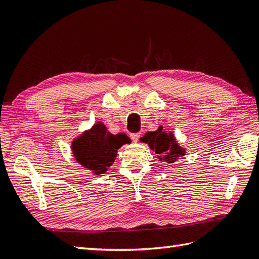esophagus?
Segmentation results:
<instances>
[{
    "label": "esophagus",
    "mask_w": 259,
    "mask_h": 259,
    "mask_svg": "<svg viewBox=\"0 0 259 259\" xmlns=\"http://www.w3.org/2000/svg\"><path fill=\"white\" fill-rule=\"evenodd\" d=\"M130 138L132 139V141L134 142H137L139 140V138H140V134H130Z\"/></svg>",
    "instance_id": "34e87169"
}]
</instances>
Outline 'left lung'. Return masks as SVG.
I'll use <instances>...</instances> for the list:
<instances>
[{"instance_id":"left-lung-1","label":"left lung","mask_w":259,"mask_h":259,"mask_svg":"<svg viewBox=\"0 0 259 259\" xmlns=\"http://www.w3.org/2000/svg\"><path fill=\"white\" fill-rule=\"evenodd\" d=\"M141 140L145 143H149L150 149H153L155 153L163 156V160L173 163L176 161V157L185 154V150L178 147L174 136L171 134L164 132L163 128L160 127L157 131L149 132Z\"/></svg>"}]
</instances>
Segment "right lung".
Returning <instances> with one entry per match:
<instances>
[{"label":"right lung","mask_w":259,"mask_h":259,"mask_svg":"<svg viewBox=\"0 0 259 259\" xmlns=\"http://www.w3.org/2000/svg\"><path fill=\"white\" fill-rule=\"evenodd\" d=\"M124 134L111 135L103 123H96L92 130L73 142V153L76 161L95 174H103L114 163L117 150L128 143Z\"/></svg>","instance_id":"add662e5"}]
</instances>
